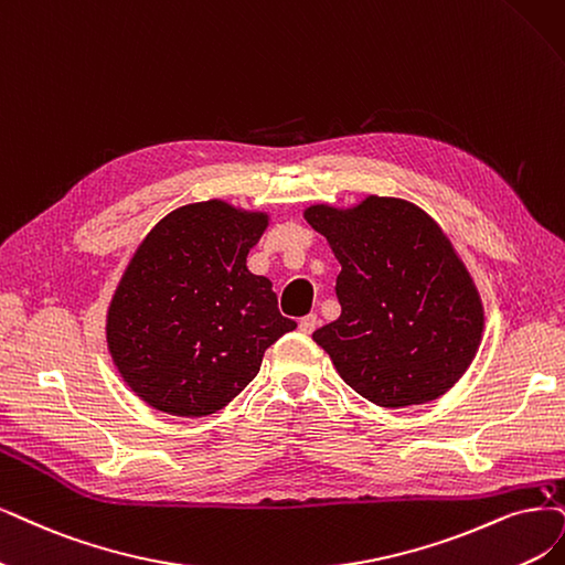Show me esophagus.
<instances>
[{"mask_svg":"<svg viewBox=\"0 0 565 565\" xmlns=\"http://www.w3.org/2000/svg\"><path fill=\"white\" fill-rule=\"evenodd\" d=\"M319 326V317L317 315H307L305 319H300V330L305 332V335H311V332L317 330Z\"/></svg>","mask_w":565,"mask_h":565,"instance_id":"34e87169","label":"esophagus"}]
</instances>
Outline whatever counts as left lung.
Masks as SVG:
<instances>
[{
    "instance_id": "obj_1",
    "label": "left lung",
    "mask_w": 565,
    "mask_h": 565,
    "mask_svg": "<svg viewBox=\"0 0 565 565\" xmlns=\"http://www.w3.org/2000/svg\"><path fill=\"white\" fill-rule=\"evenodd\" d=\"M305 221L342 265V315L311 335L340 377L386 409L445 395L477 356L484 307L443 227L422 206L380 195L311 204Z\"/></svg>"
}]
</instances>
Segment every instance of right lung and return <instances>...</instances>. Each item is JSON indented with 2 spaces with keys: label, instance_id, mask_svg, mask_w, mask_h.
Wrapping results in <instances>:
<instances>
[{
  "label": "right lung",
  "instance_id": "1",
  "mask_svg": "<svg viewBox=\"0 0 565 565\" xmlns=\"http://www.w3.org/2000/svg\"><path fill=\"white\" fill-rule=\"evenodd\" d=\"M267 225L265 212L206 200L174 209L137 246L107 309V347L146 405L214 414L254 382L265 349L296 330L271 281L246 267Z\"/></svg>",
  "mask_w": 565,
  "mask_h": 565
}]
</instances>
